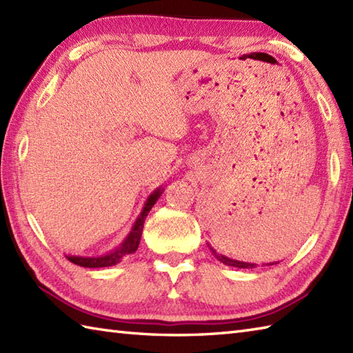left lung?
<instances>
[{
	"mask_svg": "<svg viewBox=\"0 0 353 353\" xmlns=\"http://www.w3.org/2000/svg\"><path fill=\"white\" fill-rule=\"evenodd\" d=\"M208 247H209V250L212 252L214 258H216V259H219L220 262H223L224 265H229V267H236V268H254V267H256V264H252V262L236 261V259H232V258L224 256V254H221V253H216V252L214 250V247H212L211 244H208ZM274 264H279V262H267L265 265H274Z\"/></svg>",
	"mask_w": 353,
	"mask_h": 353,
	"instance_id": "1",
	"label": "left lung"
}]
</instances>
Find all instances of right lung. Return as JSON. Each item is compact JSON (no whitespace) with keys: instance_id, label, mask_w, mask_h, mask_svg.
Returning <instances> with one entry per match:
<instances>
[{"instance_id":"add662e5","label":"right lung","mask_w":353,"mask_h":353,"mask_svg":"<svg viewBox=\"0 0 353 353\" xmlns=\"http://www.w3.org/2000/svg\"><path fill=\"white\" fill-rule=\"evenodd\" d=\"M163 192V186H159L156 188L150 196L147 197L144 206H142L141 212L138 215V219L134 220L133 226L130 229L129 234L123 239L119 245H117L114 250H110L104 254H100V256H79V254H65L66 259L72 264L80 265V267H86V268H103V267H112L117 265L121 262L125 256H130L134 252H137L139 241H141V235H142V229H144V223L148 212L152 211V208Z\"/></svg>"}]
</instances>
